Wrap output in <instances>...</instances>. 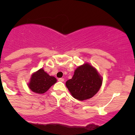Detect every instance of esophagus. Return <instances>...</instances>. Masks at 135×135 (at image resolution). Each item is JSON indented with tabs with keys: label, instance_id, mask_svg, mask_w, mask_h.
<instances>
[{
	"label": "esophagus",
	"instance_id": "1",
	"mask_svg": "<svg viewBox=\"0 0 135 135\" xmlns=\"http://www.w3.org/2000/svg\"><path fill=\"white\" fill-rule=\"evenodd\" d=\"M58 81H61V82H63V81H65V80H64V78H61L58 79Z\"/></svg>",
	"mask_w": 135,
	"mask_h": 135
}]
</instances>
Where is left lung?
<instances>
[{
	"label": "left lung",
	"mask_w": 135,
	"mask_h": 135,
	"mask_svg": "<svg viewBox=\"0 0 135 135\" xmlns=\"http://www.w3.org/2000/svg\"><path fill=\"white\" fill-rule=\"evenodd\" d=\"M103 80L97 70L88 63L78 66L72 79L67 80L66 86L72 96L79 100L93 97L101 87Z\"/></svg>",
	"instance_id": "8db88e82"
}]
</instances>
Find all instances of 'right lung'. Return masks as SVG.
<instances>
[{
    "label": "right lung",
    "instance_id": "right-lung-1",
    "mask_svg": "<svg viewBox=\"0 0 135 135\" xmlns=\"http://www.w3.org/2000/svg\"><path fill=\"white\" fill-rule=\"evenodd\" d=\"M56 81L57 79L55 77L50 76L43 69H40L32 74L28 85L35 93L42 94L47 91Z\"/></svg>",
    "mask_w": 135,
    "mask_h": 135
}]
</instances>
